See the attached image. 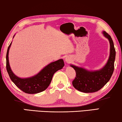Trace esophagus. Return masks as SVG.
Listing matches in <instances>:
<instances>
[{"mask_svg": "<svg viewBox=\"0 0 122 122\" xmlns=\"http://www.w3.org/2000/svg\"><path fill=\"white\" fill-rule=\"evenodd\" d=\"M65 60H66V61L67 63H70L71 61H72L71 56H66Z\"/></svg>", "mask_w": 122, "mask_h": 122, "instance_id": "esophagus-1", "label": "esophagus"}]
</instances>
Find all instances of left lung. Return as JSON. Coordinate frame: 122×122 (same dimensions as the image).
Segmentation results:
<instances>
[{"label": "left lung", "instance_id": "8db88e82", "mask_svg": "<svg viewBox=\"0 0 122 122\" xmlns=\"http://www.w3.org/2000/svg\"><path fill=\"white\" fill-rule=\"evenodd\" d=\"M105 37L110 43V55L107 63L102 69L94 71H88L84 68L71 65L76 72V77L72 81L73 86L78 91L84 93L97 92L103 88L111 79L114 69L116 50L111 36L105 31Z\"/></svg>", "mask_w": 122, "mask_h": 122}]
</instances>
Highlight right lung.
Returning a JSON list of instances; mask_svg holds the SVG:
<instances>
[{
    "mask_svg": "<svg viewBox=\"0 0 122 122\" xmlns=\"http://www.w3.org/2000/svg\"><path fill=\"white\" fill-rule=\"evenodd\" d=\"M11 44V42L8 46L6 52V70L11 81L18 88L28 94H36L45 91L51 84L54 73L58 70L62 69L64 66V61L62 59H61L51 63L45 66L37 74L31 77L26 78L18 77L11 71L9 65L8 55Z\"/></svg>",
    "mask_w": 122,
    "mask_h": 122,
    "instance_id": "1",
    "label": "right lung"
}]
</instances>
